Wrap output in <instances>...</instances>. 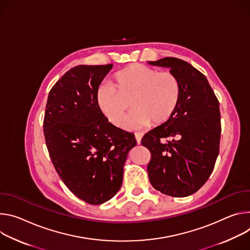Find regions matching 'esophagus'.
<instances>
[{
  "mask_svg": "<svg viewBox=\"0 0 250 250\" xmlns=\"http://www.w3.org/2000/svg\"><path fill=\"white\" fill-rule=\"evenodd\" d=\"M142 137H143V133H140V132H137V133H135V138H136L137 144H141Z\"/></svg>",
  "mask_w": 250,
  "mask_h": 250,
  "instance_id": "1",
  "label": "esophagus"
}]
</instances>
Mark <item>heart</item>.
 <instances>
[{
	"instance_id": "b5f03b06",
	"label": "heart",
	"mask_w": 250,
	"mask_h": 250,
	"mask_svg": "<svg viewBox=\"0 0 250 250\" xmlns=\"http://www.w3.org/2000/svg\"><path fill=\"white\" fill-rule=\"evenodd\" d=\"M115 86L101 85L96 101L104 116L116 126H121L130 105L125 98L132 97L136 108L126 122V127L139 128L168 121L176 111L181 95L178 78L169 71H161L143 64H130L114 75Z\"/></svg>"
}]
</instances>
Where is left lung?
<instances>
[{"label":"left lung","instance_id":"obj_1","mask_svg":"<svg viewBox=\"0 0 250 250\" xmlns=\"http://www.w3.org/2000/svg\"><path fill=\"white\" fill-rule=\"evenodd\" d=\"M149 63L170 68L181 88L172 117L141 141L151 152L149 180L165 195L188 197L205 185L218 156L219 103L207 77L187 62L165 58Z\"/></svg>","mask_w":250,"mask_h":250}]
</instances>
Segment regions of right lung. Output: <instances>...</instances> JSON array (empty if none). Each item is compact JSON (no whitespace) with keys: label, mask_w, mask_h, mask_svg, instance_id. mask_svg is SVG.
<instances>
[{"label":"right lung","mask_w":250,"mask_h":250,"mask_svg":"<svg viewBox=\"0 0 250 250\" xmlns=\"http://www.w3.org/2000/svg\"><path fill=\"white\" fill-rule=\"evenodd\" d=\"M113 64L78 65L48 93L43 133L49 157L74 196L90 205L112 199L123 182V168L135 136L113 124L96 101L100 83Z\"/></svg>","instance_id":"1"}]
</instances>
